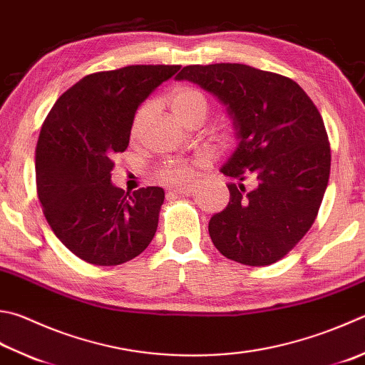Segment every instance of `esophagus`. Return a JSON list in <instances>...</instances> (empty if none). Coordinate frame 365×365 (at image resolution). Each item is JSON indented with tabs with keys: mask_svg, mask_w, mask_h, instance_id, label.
<instances>
[{
	"mask_svg": "<svg viewBox=\"0 0 365 365\" xmlns=\"http://www.w3.org/2000/svg\"><path fill=\"white\" fill-rule=\"evenodd\" d=\"M195 185L194 184H187V185H180V187H175L170 190V194H181V195H190L194 194Z\"/></svg>",
	"mask_w": 365,
	"mask_h": 365,
	"instance_id": "obj_1",
	"label": "esophagus"
}]
</instances>
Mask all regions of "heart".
I'll return each instance as SVG.
<instances>
[{
  "label": "heart",
  "mask_w": 365,
  "mask_h": 365,
  "mask_svg": "<svg viewBox=\"0 0 365 365\" xmlns=\"http://www.w3.org/2000/svg\"><path fill=\"white\" fill-rule=\"evenodd\" d=\"M167 100H168L170 108L173 109V113L182 122L189 120L192 118H198V115L205 119L206 111H208V100H206L205 95L198 91V88L187 84H181L171 88ZM149 114H150V105H143L138 111H136L132 122L133 138L141 135L143 128L148 122ZM189 175H190L189 165L181 160L165 163L159 170L160 180L163 182H171V184L185 181L189 178Z\"/></svg>",
  "instance_id": "heart-1"
}]
</instances>
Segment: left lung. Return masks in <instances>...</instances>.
<instances>
[{"mask_svg": "<svg viewBox=\"0 0 365 365\" xmlns=\"http://www.w3.org/2000/svg\"><path fill=\"white\" fill-rule=\"evenodd\" d=\"M176 79L215 95L238 141L221 168L235 182L210 219L212 245L243 265L277 262L310 230L327 187L331 146L318 108L297 82L242 63L184 66Z\"/></svg>", "mask_w": 365, "mask_h": 365, "instance_id": "obj_1", "label": "left lung"}]
</instances>
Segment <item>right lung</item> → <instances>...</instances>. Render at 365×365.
I'll return each mask as SVG.
<instances>
[{
    "label": "right lung",
    "mask_w": 365,
    "mask_h": 365,
    "mask_svg": "<svg viewBox=\"0 0 365 365\" xmlns=\"http://www.w3.org/2000/svg\"><path fill=\"white\" fill-rule=\"evenodd\" d=\"M180 70L132 65L88 74L47 114L36 146L38 197L57 238L88 264L120 265L153 242L165 192L115 187L113 157L127 149L138 106Z\"/></svg>",
    "instance_id": "add662e5"
}]
</instances>
